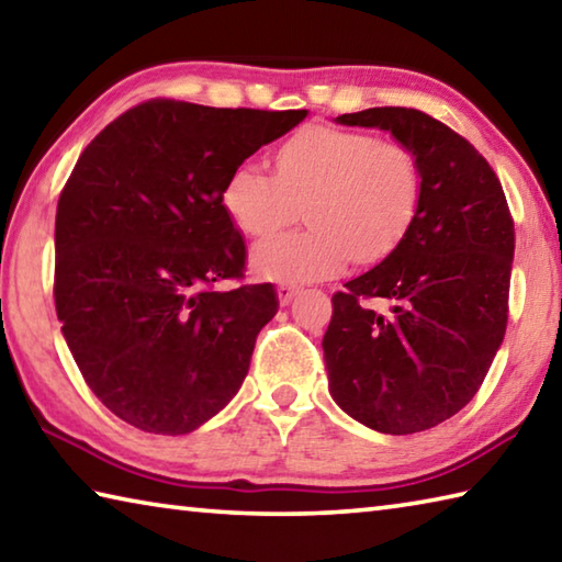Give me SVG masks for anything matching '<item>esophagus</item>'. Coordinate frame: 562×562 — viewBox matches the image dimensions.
<instances>
[{
  "label": "esophagus",
  "mask_w": 562,
  "mask_h": 562,
  "mask_svg": "<svg viewBox=\"0 0 562 562\" xmlns=\"http://www.w3.org/2000/svg\"><path fill=\"white\" fill-rule=\"evenodd\" d=\"M277 293H279V303L281 305H289L295 295H299V285H291V283H281L279 289H277Z\"/></svg>",
  "instance_id": "1"
}]
</instances>
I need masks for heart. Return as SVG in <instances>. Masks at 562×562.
I'll return each instance as SVG.
<instances>
[{
  "label": "heart",
  "instance_id": "obj_1",
  "mask_svg": "<svg viewBox=\"0 0 562 562\" xmlns=\"http://www.w3.org/2000/svg\"><path fill=\"white\" fill-rule=\"evenodd\" d=\"M423 168L408 146L364 130L305 124L277 149V173L245 158L222 186V205L251 237L271 235L305 203L311 227L254 247L271 281H321L349 263L374 267L396 254L420 215Z\"/></svg>",
  "mask_w": 562,
  "mask_h": 562
}]
</instances>
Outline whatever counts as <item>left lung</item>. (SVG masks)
<instances>
[{
  "instance_id": "8db88e82",
  "label": "left lung",
  "mask_w": 562,
  "mask_h": 562,
  "mask_svg": "<svg viewBox=\"0 0 562 562\" xmlns=\"http://www.w3.org/2000/svg\"><path fill=\"white\" fill-rule=\"evenodd\" d=\"M379 126L418 156L420 215L396 254L333 295L323 337L337 406L389 436L428 430L470 404L509 321L514 217L490 161L413 108L337 116ZM386 297L384 316L368 305Z\"/></svg>"
}]
</instances>
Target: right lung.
<instances>
[{
	"instance_id": "add662e5",
	"label": "right lung",
	"mask_w": 562,
	"mask_h": 562,
	"mask_svg": "<svg viewBox=\"0 0 562 562\" xmlns=\"http://www.w3.org/2000/svg\"><path fill=\"white\" fill-rule=\"evenodd\" d=\"M305 114L156 98L80 154L58 198L53 299L85 384L116 418L183 436L239 391L279 295L241 283L247 247L222 186Z\"/></svg>"
}]
</instances>
